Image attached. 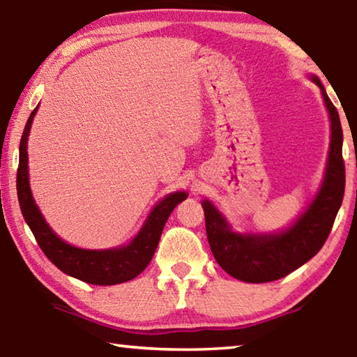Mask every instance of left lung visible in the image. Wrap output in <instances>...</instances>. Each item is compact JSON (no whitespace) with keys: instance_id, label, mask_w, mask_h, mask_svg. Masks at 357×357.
<instances>
[{"instance_id":"obj_1","label":"left lung","mask_w":357,"mask_h":357,"mask_svg":"<svg viewBox=\"0 0 357 357\" xmlns=\"http://www.w3.org/2000/svg\"><path fill=\"white\" fill-rule=\"evenodd\" d=\"M331 116V149L321 190L294 225L280 234H238L209 202H203L206 234L215 261L238 280L266 283L293 273L321 250L342 206L345 193L343 132L337 108L317 77Z\"/></svg>"}]
</instances>
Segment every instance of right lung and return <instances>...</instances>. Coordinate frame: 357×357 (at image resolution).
<instances>
[{
  "label": "right lung",
  "mask_w": 357,
  "mask_h": 357,
  "mask_svg": "<svg viewBox=\"0 0 357 357\" xmlns=\"http://www.w3.org/2000/svg\"><path fill=\"white\" fill-rule=\"evenodd\" d=\"M36 110L38 108H34L29 114L20 140L17 195H19L22 214L28 227L31 228L42 252L63 273L86 283H93V285H116V283L135 279L153 259L168 215L181 202L185 200L187 193L174 192L165 197L153 209L142 231L129 245L113 250H83L66 244L47 225L29 190L26 143Z\"/></svg>",
  "instance_id": "right-lung-1"
}]
</instances>
